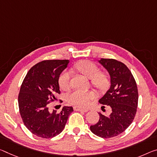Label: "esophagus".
<instances>
[{
  "mask_svg": "<svg viewBox=\"0 0 157 157\" xmlns=\"http://www.w3.org/2000/svg\"><path fill=\"white\" fill-rule=\"evenodd\" d=\"M74 110H75V111H80V112H84V113H86V112H88V109L82 108H79V107H78V106H75L74 107Z\"/></svg>",
  "mask_w": 157,
  "mask_h": 157,
  "instance_id": "esophagus-1",
  "label": "esophagus"
}]
</instances>
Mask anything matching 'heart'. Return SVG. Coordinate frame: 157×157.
I'll return each instance as SVG.
<instances>
[{
  "label": "heart",
  "instance_id": "obj_1",
  "mask_svg": "<svg viewBox=\"0 0 157 157\" xmlns=\"http://www.w3.org/2000/svg\"><path fill=\"white\" fill-rule=\"evenodd\" d=\"M75 68L86 78L91 79V84L98 90H104L108 86L109 80L106 75L99 72L95 64L89 61H82L75 64ZM71 73L68 71H63L59 79V86L63 90L70 88ZM95 94L92 91L75 90L67 96L68 102L73 105L86 107L89 105L91 101L94 98Z\"/></svg>",
  "mask_w": 157,
  "mask_h": 157
}]
</instances>
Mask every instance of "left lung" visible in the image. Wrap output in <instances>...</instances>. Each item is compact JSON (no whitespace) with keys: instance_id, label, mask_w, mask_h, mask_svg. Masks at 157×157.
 <instances>
[{"instance_id":"8db88e82","label":"left lung","mask_w":157,"mask_h":157,"mask_svg":"<svg viewBox=\"0 0 157 157\" xmlns=\"http://www.w3.org/2000/svg\"><path fill=\"white\" fill-rule=\"evenodd\" d=\"M98 61L110 78V89L98 102L110 106L112 112L108 116L99 113L98 121L90 126V130L97 136L110 138L124 132L132 123L138 107V88L125 64L112 59H101Z\"/></svg>"}]
</instances>
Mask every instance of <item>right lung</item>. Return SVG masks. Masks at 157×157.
I'll use <instances>...</instances> for the list:
<instances>
[{
  "label": "right lung",
  "mask_w": 157,
  "mask_h": 157,
  "mask_svg": "<svg viewBox=\"0 0 157 157\" xmlns=\"http://www.w3.org/2000/svg\"><path fill=\"white\" fill-rule=\"evenodd\" d=\"M68 60H46L27 73L18 96L19 113L24 125L36 136L52 138L62 132L73 107L64 106L61 113L49 110V101L60 94L59 79Z\"/></svg>",
  "instance_id": "obj_1"
}]
</instances>
